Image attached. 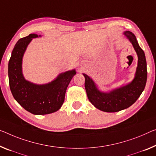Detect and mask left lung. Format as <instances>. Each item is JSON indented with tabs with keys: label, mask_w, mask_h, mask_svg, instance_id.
I'll list each match as a JSON object with an SVG mask.
<instances>
[{
	"label": "left lung",
	"mask_w": 156,
	"mask_h": 156,
	"mask_svg": "<svg viewBox=\"0 0 156 156\" xmlns=\"http://www.w3.org/2000/svg\"><path fill=\"white\" fill-rule=\"evenodd\" d=\"M123 34L132 43L138 56L137 68L132 82L109 93H104L98 89L91 78L83 74L88 100L97 109L103 112H116L128 108L140 96L147 83V69L144 52L139 46L135 35L133 33L127 30Z\"/></svg>",
	"instance_id": "obj_1"
}]
</instances>
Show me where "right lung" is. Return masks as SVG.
Instances as JSON below:
<instances>
[{
  "label": "right lung",
  "mask_w": 156,
  "mask_h": 156,
  "mask_svg": "<svg viewBox=\"0 0 156 156\" xmlns=\"http://www.w3.org/2000/svg\"><path fill=\"white\" fill-rule=\"evenodd\" d=\"M37 37V34H30L16 42L8 63L9 84L14 98L23 108L33 114L44 115L61 108L67 88L76 72L73 70L60 74L47 84L37 85L26 81L22 74V58L28 44Z\"/></svg>",
  "instance_id": "right-lung-1"
}]
</instances>
